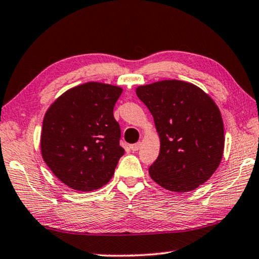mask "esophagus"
I'll use <instances>...</instances> for the list:
<instances>
[{
  "instance_id": "obj_1",
  "label": "esophagus",
  "mask_w": 259,
  "mask_h": 259,
  "mask_svg": "<svg viewBox=\"0 0 259 259\" xmlns=\"http://www.w3.org/2000/svg\"><path fill=\"white\" fill-rule=\"evenodd\" d=\"M140 146H142V143L140 142H138V143H136V144H134V145H131L130 146V148H131V151H138L139 148H140Z\"/></svg>"
}]
</instances>
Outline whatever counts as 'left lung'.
<instances>
[{
	"mask_svg": "<svg viewBox=\"0 0 259 259\" xmlns=\"http://www.w3.org/2000/svg\"><path fill=\"white\" fill-rule=\"evenodd\" d=\"M154 119L160 153L151 178L165 190L190 192L212 176L224 152V123L216 103L202 89L179 80L136 89Z\"/></svg>",
	"mask_w": 259,
	"mask_h": 259,
	"instance_id": "8db88e82",
	"label": "left lung"
}]
</instances>
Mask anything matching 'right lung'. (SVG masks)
Here are the masks:
<instances>
[{
  "mask_svg": "<svg viewBox=\"0 0 259 259\" xmlns=\"http://www.w3.org/2000/svg\"><path fill=\"white\" fill-rule=\"evenodd\" d=\"M122 88L100 82L74 87L57 98L43 119L41 153L65 185L98 190L111 181L124 154L113 108Z\"/></svg>",
  "mask_w": 259,
  "mask_h": 259,
  "instance_id": "1",
  "label": "right lung"
}]
</instances>
